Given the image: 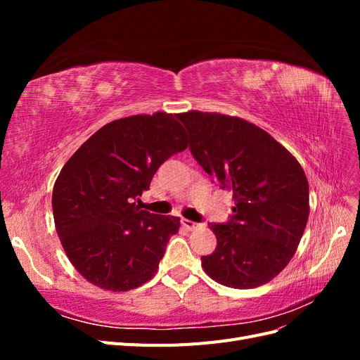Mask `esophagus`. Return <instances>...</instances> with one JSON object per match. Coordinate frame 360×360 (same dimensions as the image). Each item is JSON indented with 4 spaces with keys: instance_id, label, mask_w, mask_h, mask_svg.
<instances>
[{
    "instance_id": "esophagus-1",
    "label": "esophagus",
    "mask_w": 360,
    "mask_h": 360,
    "mask_svg": "<svg viewBox=\"0 0 360 360\" xmlns=\"http://www.w3.org/2000/svg\"><path fill=\"white\" fill-rule=\"evenodd\" d=\"M181 225L186 228V230H189V231H192V230H195V228L198 226V224L197 222H193V221H189V219H181Z\"/></svg>"
}]
</instances>
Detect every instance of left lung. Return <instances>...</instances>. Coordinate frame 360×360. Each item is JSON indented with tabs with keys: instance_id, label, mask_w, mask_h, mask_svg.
<instances>
[{
	"instance_id": "obj_1",
	"label": "left lung",
	"mask_w": 360,
	"mask_h": 360,
	"mask_svg": "<svg viewBox=\"0 0 360 360\" xmlns=\"http://www.w3.org/2000/svg\"><path fill=\"white\" fill-rule=\"evenodd\" d=\"M202 169L233 191L226 224H210L217 246L201 257L207 275L231 288H255L278 276L300 243L309 216V186L290 151L240 117L188 111L177 115Z\"/></svg>"
}]
</instances>
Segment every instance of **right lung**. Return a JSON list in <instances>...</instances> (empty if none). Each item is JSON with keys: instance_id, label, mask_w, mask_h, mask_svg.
Instances as JSON below:
<instances>
[{"instance_id": "add662e5", "label": "right lung", "mask_w": 360, "mask_h": 360, "mask_svg": "<svg viewBox=\"0 0 360 360\" xmlns=\"http://www.w3.org/2000/svg\"><path fill=\"white\" fill-rule=\"evenodd\" d=\"M184 148L176 114H139L101 127L63 167L52 191L53 222L90 284L129 291L155 276L180 217L141 210L139 197L162 163Z\"/></svg>"}]
</instances>
